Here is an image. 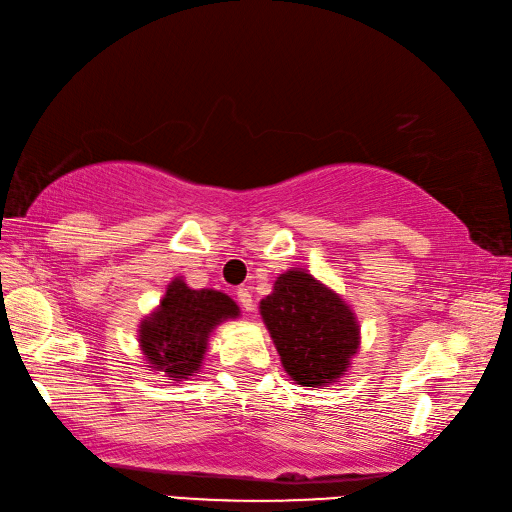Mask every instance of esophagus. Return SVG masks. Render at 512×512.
Segmentation results:
<instances>
[{"instance_id": "obj_1", "label": "esophagus", "mask_w": 512, "mask_h": 512, "mask_svg": "<svg viewBox=\"0 0 512 512\" xmlns=\"http://www.w3.org/2000/svg\"><path fill=\"white\" fill-rule=\"evenodd\" d=\"M237 301H239V305L245 309V312H252V309H254L252 292L247 290V288H239V290H237Z\"/></svg>"}]
</instances>
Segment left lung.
<instances>
[{"instance_id": "1", "label": "left lung", "mask_w": 512, "mask_h": 512, "mask_svg": "<svg viewBox=\"0 0 512 512\" xmlns=\"http://www.w3.org/2000/svg\"><path fill=\"white\" fill-rule=\"evenodd\" d=\"M262 322L286 374L301 386H327L342 378L361 346L352 307L305 269H288L260 301Z\"/></svg>"}]
</instances>
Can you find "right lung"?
Wrapping results in <instances>:
<instances>
[{
  "label": "right lung",
  "mask_w": 512,
  "mask_h": 512,
  "mask_svg": "<svg viewBox=\"0 0 512 512\" xmlns=\"http://www.w3.org/2000/svg\"><path fill=\"white\" fill-rule=\"evenodd\" d=\"M239 314V305L228 294L213 288L194 290L183 277H175L160 305L138 327V346L149 363L145 367L164 371L175 382L196 376L213 329Z\"/></svg>",
  "instance_id": "add662e5"
}]
</instances>
